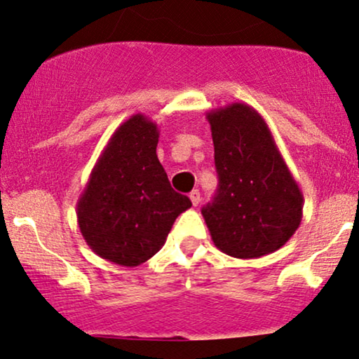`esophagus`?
<instances>
[{
    "instance_id": "34e87169",
    "label": "esophagus",
    "mask_w": 359,
    "mask_h": 359,
    "mask_svg": "<svg viewBox=\"0 0 359 359\" xmlns=\"http://www.w3.org/2000/svg\"><path fill=\"white\" fill-rule=\"evenodd\" d=\"M189 197H190V202H192L194 207H197V205L200 203V192H198V190H192Z\"/></svg>"
}]
</instances>
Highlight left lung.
I'll return each instance as SVG.
<instances>
[{
	"instance_id": "1",
	"label": "left lung",
	"mask_w": 359,
	"mask_h": 359,
	"mask_svg": "<svg viewBox=\"0 0 359 359\" xmlns=\"http://www.w3.org/2000/svg\"><path fill=\"white\" fill-rule=\"evenodd\" d=\"M218 190L202 208L215 246L238 259L283 248L302 222L304 195L264 118L246 103L207 113Z\"/></svg>"
}]
</instances>
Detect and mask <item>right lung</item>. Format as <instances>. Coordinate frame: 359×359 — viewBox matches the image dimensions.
Wrapping results in <instances>:
<instances>
[{"mask_svg": "<svg viewBox=\"0 0 359 359\" xmlns=\"http://www.w3.org/2000/svg\"><path fill=\"white\" fill-rule=\"evenodd\" d=\"M157 142V124L133 114L109 137L76 203L83 240L114 264L135 267L151 259L175 218L192 207L189 197L170 187Z\"/></svg>", "mask_w": 359, "mask_h": 359, "instance_id": "right-lung-1", "label": "right lung"}]
</instances>
